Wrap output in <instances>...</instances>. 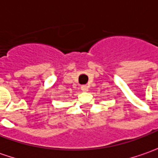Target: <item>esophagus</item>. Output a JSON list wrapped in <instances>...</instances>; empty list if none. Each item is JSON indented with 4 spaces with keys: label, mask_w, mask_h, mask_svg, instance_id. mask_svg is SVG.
<instances>
[{
    "label": "esophagus",
    "mask_w": 158,
    "mask_h": 158,
    "mask_svg": "<svg viewBox=\"0 0 158 158\" xmlns=\"http://www.w3.org/2000/svg\"><path fill=\"white\" fill-rule=\"evenodd\" d=\"M81 89H82V91H88V86L87 85H82V87H81Z\"/></svg>",
    "instance_id": "1"
}]
</instances>
